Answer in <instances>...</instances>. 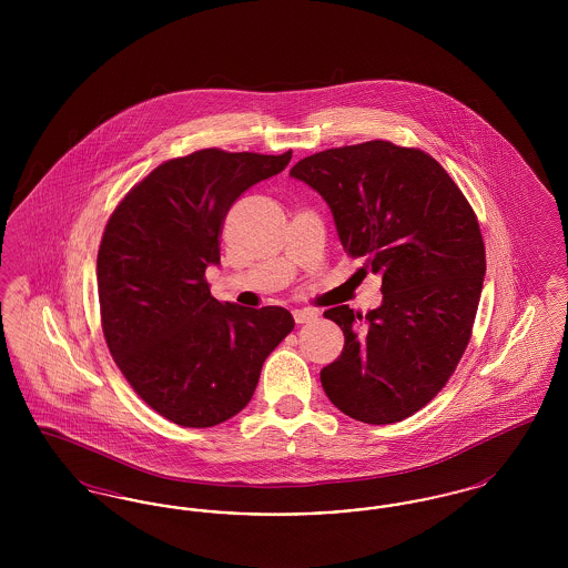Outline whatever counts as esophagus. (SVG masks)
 I'll return each mask as SVG.
<instances>
[{"label": "esophagus", "mask_w": 568, "mask_h": 568, "mask_svg": "<svg viewBox=\"0 0 568 568\" xmlns=\"http://www.w3.org/2000/svg\"><path fill=\"white\" fill-rule=\"evenodd\" d=\"M315 317H317V313L311 311V308H296V311H294L296 324H308V322H313Z\"/></svg>", "instance_id": "esophagus-1"}]
</instances>
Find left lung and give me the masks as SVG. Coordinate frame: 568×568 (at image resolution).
<instances>
[{"mask_svg":"<svg viewBox=\"0 0 568 568\" xmlns=\"http://www.w3.org/2000/svg\"><path fill=\"white\" fill-rule=\"evenodd\" d=\"M290 176L327 202L359 272L381 276L383 302L366 317L347 304L324 313L345 334L322 371L325 394L357 422H403L445 387L470 341L486 276L477 216L440 163L387 140L315 153Z\"/></svg>","mask_w":568,"mask_h":568,"instance_id":"left-lung-1","label":"left lung"}]
</instances>
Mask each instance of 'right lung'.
<instances>
[{
  "label": "right lung",
  "instance_id": "add662e5",
  "mask_svg": "<svg viewBox=\"0 0 568 568\" xmlns=\"http://www.w3.org/2000/svg\"><path fill=\"white\" fill-rule=\"evenodd\" d=\"M283 155L202 149L158 165L110 215L98 294L110 353L135 394L183 428H211L248 405L262 366L294 329L287 308L211 296L227 211L283 172Z\"/></svg>",
  "mask_w": 568,
  "mask_h": 568
}]
</instances>
